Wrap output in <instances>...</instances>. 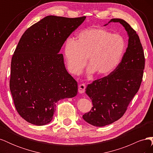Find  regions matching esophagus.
I'll return each mask as SVG.
<instances>
[{
  "label": "esophagus",
  "instance_id": "34e87169",
  "mask_svg": "<svg viewBox=\"0 0 153 153\" xmlns=\"http://www.w3.org/2000/svg\"><path fill=\"white\" fill-rule=\"evenodd\" d=\"M85 88H86V85L84 84H81L78 86V92H80V94L84 93L85 91Z\"/></svg>",
  "mask_w": 153,
  "mask_h": 153
}]
</instances>
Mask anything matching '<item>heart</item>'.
<instances>
[{"mask_svg": "<svg viewBox=\"0 0 153 153\" xmlns=\"http://www.w3.org/2000/svg\"><path fill=\"white\" fill-rule=\"evenodd\" d=\"M126 48L124 37L103 28L91 27L78 32L75 40L68 39L64 57L69 71L79 74L87 64L89 72L108 75L121 61Z\"/></svg>", "mask_w": 153, "mask_h": 153, "instance_id": "b5f03b06", "label": "heart"}]
</instances>
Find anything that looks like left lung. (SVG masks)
<instances>
[{"label": "left lung", "instance_id": "obj_1", "mask_svg": "<svg viewBox=\"0 0 153 153\" xmlns=\"http://www.w3.org/2000/svg\"><path fill=\"white\" fill-rule=\"evenodd\" d=\"M110 22H119L127 31L129 39L118 66L108 76L92 82L85 89L93 106L82 117L98 127L112 124L123 117L139 89L145 67L144 53L136 31L124 20L113 18L108 24Z\"/></svg>", "mask_w": 153, "mask_h": 153}]
</instances>
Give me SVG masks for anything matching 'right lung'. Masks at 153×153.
<instances>
[{
  "label": "right lung",
  "mask_w": 153,
  "mask_h": 153,
  "mask_svg": "<svg viewBox=\"0 0 153 153\" xmlns=\"http://www.w3.org/2000/svg\"><path fill=\"white\" fill-rule=\"evenodd\" d=\"M85 18L47 16L22 35L11 59L10 87L18 113L28 123H50L57 101L77 94V82L59 52Z\"/></svg>",
  "instance_id": "1"
}]
</instances>
